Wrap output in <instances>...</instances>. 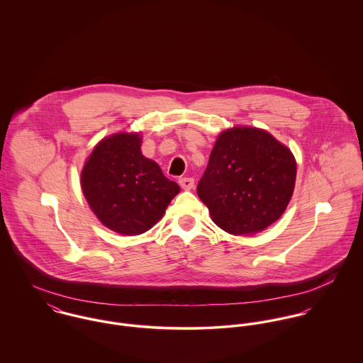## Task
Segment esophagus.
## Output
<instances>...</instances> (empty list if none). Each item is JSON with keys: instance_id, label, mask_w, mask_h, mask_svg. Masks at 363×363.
<instances>
[{"instance_id": "1", "label": "esophagus", "mask_w": 363, "mask_h": 363, "mask_svg": "<svg viewBox=\"0 0 363 363\" xmlns=\"http://www.w3.org/2000/svg\"><path fill=\"white\" fill-rule=\"evenodd\" d=\"M179 184L184 190H191L193 186H194V179H191V177H180L179 179Z\"/></svg>"}]
</instances>
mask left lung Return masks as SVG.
I'll return each instance as SVG.
<instances>
[{"label":"left lung","instance_id":"1","mask_svg":"<svg viewBox=\"0 0 363 363\" xmlns=\"http://www.w3.org/2000/svg\"><path fill=\"white\" fill-rule=\"evenodd\" d=\"M295 180L296 162L285 145L264 130L235 127L218 137L197 194L220 229L249 235L284 213Z\"/></svg>","mask_w":363,"mask_h":363}]
</instances>
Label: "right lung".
<instances>
[{
	"label": "right lung",
	"mask_w": 363,
	"mask_h": 363,
	"mask_svg": "<svg viewBox=\"0 0 363 363\" xmlns=\"http://www.w3.org/2000/svg\"><path fill=\"white\" fill-rule=\"evenodd\" d=\"M84 196L108 229L140 235L151 229L180 191L159 164L141 154L140 134H114L102 140L82 173Z\"/></svg>",
	"instance_id": "right-lung-1"
}]
</instances>
